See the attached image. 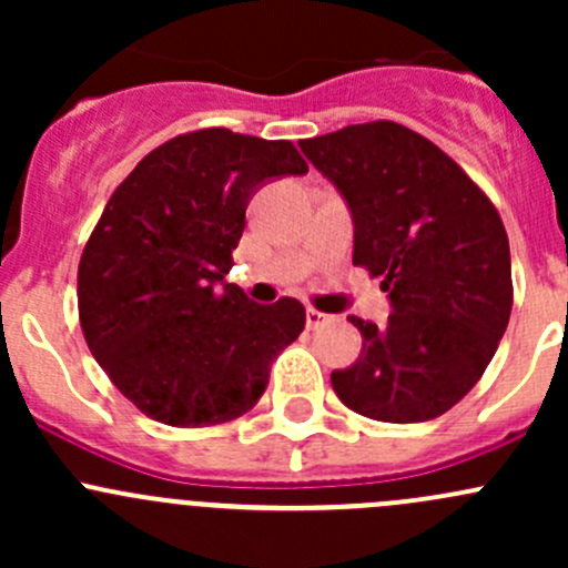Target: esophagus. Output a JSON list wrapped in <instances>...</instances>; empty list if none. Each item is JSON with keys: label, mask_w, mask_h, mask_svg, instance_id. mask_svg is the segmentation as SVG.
I'll use <instances>...</instances> for the list:
<instances>
[{"label": "esophagus", "mask_w": 568, "mask_h": 568, "mask_svg": "<svg viewBox=\"0 0 568 568\" xmlns=\"http://www.w3.org/2000/svg\"><path fill=\"white\" fill-rule=\"evenodd\" d=\"M305 318H307V326H311V329H318L321 324H326V321H329V316H326V313L313 311V307H307Z\"/></svg>", "instance_id": "34e87169"}]
</instances>
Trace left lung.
Segmentation results:
<instances>
[{"mask_svg":"<svg viewBox=\"0 0 568 568\" xmlns=\"http://www.w3.org/2000/svg\"><path fill=\"white\" fill-rule=\"evenodd\" d=\"M354 222V257L382 280L387 324L348 316L363 352L332 371L357 415L423 423L445 415L491 363L511 316V252L500 214L459 164L406 125H346L302 140Z\"/></svg>","mask_w":568,"mask_h":568,"instance_id":"obj_1","label":"left lung"}]
</instances>
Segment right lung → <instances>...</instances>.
<instances>
[{"mask_svg":"<svg viewBox=\"0 0 568 568\" xmlns=\"http://www.w3.org/2000/svg\"><path fill=\"white\" fill-rule=\"evenodd\" d=\"M305 173L291 142L205 129L164 142L114 189L79 261V321L95 363L148 417L216 426L266 390L305 307L257 305L225 274L252 194Z\"/></svg>","mask_w":568,"mask_h":568,"instance_id":"right-lung-1","label":"right lung"}]
</instances>
